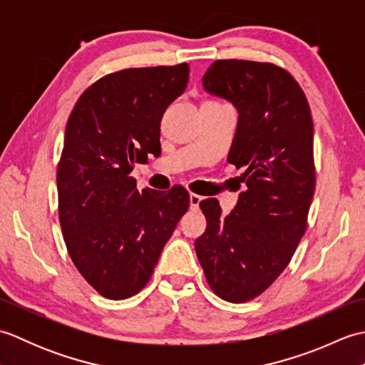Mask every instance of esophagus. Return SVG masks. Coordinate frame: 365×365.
Returning <instances> with one entry per match:
<instances>
[{
    "mask_svg": "<svg viewBox=\"0 0 365 365\" xmlns=\"http://www.w3.org/2000/svg\"><path fill=\"white\" fill-rule=\"evenodd\" d=\"M200 200H202V197H200L199 195H196V192H191L190 195V204H191V208H197Z\"/></svg>",
    "mask_w": 365,
    "mask_h": 365,
    "instance_id": "esophagus-1",
    "label": "esophagus"
}]
</instances>
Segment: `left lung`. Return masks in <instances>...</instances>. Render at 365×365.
I'll return each mask as SVG.
<instances>
[{"label":"left lung","instance_id":"1","mask_svg":"<svg viewBox=\"0 0 365 365\" xmlns=\"http://www.w3.org/2000/svg\"><path fill=\"white\" fill-rule=\"evenodd\" d=\"M202 83L237 106L227 161L245 168L247 188L226 218L216 199L199 204L207 230L195 247L213 293L246 302L281 276L307 227L315 191L311 106L293 75L271 63L218 59Z\"/></svg>","mask_w":365,"mask_h":365}]
</instances>
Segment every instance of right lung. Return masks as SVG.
<instances>
[{"label":"right lung","instance_id":"right-lung-1","mask_svg":"<svg viewBox=\"0 0 365 365\" xmlns=\"http://www.w3.org/2000/svg\"><path fill=\"white\" fill-rule=\"evenodd\" d=\"M190 66L123 68L83 92L67 120L58 163V213L73 265L108 299L150 281L178 220L190 208L180 185L136 190L130 173L160 149L166 108L183 94Z\"/></svg>","mask_w":365,"mask_h":365}]
</instances>
